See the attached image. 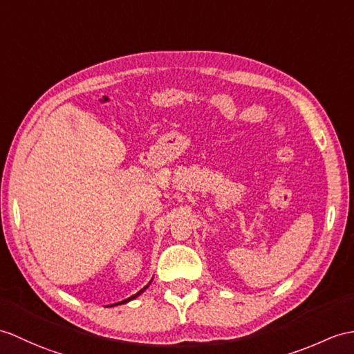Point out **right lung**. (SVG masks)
I'll use <instances>...</instances> for the list:
<instances>
[{
	"label": "right lung",
	"mask_w": 354,
	"mask_h": 354,
	"mask_svg": "<svg viewBox=\"0 0 354 354\" xmlns=\"http://www.w3.org/2000/svg\"><path fill=\"white\" fill-rule=\"evenodd\" d=\"M151 282H152V279H151ZM151 282L149 283H147L146 286H143V288L142 290H140L137 294H134V295H131V297H128V299H125V300H122V301H119V303H114V305H111V306H118V305H123V303H128V301H131V300H134L136 297H138V295L140 294H142V292H145L146 291V288H147V286H149L151 285Z\"/></svg>",
	"instance_id": "add662e5"
}]
</instances>
